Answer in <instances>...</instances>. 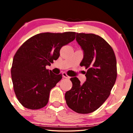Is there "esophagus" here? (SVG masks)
<instances>
[{"instance_id": "esophagus-1", "label": "esophagus", "mask_w": 133, "mask_h": 133, "mask_svg": "<svg viewBox=\"0 0 133 133\" xmlns=\"http://www.w3.org/2000/svg\"><path fill=\"white\" fill-rule=\"evenodd\" d=\"M62 76H63L64 78H67V79H69L70 78L68 74H67V73H65V72L62 73Z\"/></svg>"}]
</instances>
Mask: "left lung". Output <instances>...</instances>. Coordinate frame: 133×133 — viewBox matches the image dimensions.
I'll return each mask as SVG.
<instances>
[{
  "label": "left lung",
  "mask_w": 133,
  "mask_h": 133,
  "mask_svg": "<svg viewBox=\"0 0 133 133\" xmlns=\"http://www.w3.org/2000/svg\"><path fill=\"white\" fill-rule=\"evenodd\" d=\"M76 41L84 51L81 66L87 69L86 81L81 84L71 77V89L65 94L67 105L79 114L97 110L109 97L117 77V63L112 48L103 38L94 34L76 33Z\"/></svg>",
  "instance_id": "obj_1"
}]
</instances>
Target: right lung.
<instances>
[{
	"label": "right lung",
	"instance_id": "obj_1",
	"mask_svg": "<svg viewBox=\"0 0 133 133\" xmlns=\"http://www.w3.org/2000/svg\"><path fill=\"white\" fill-rule=\"evenodd\" d=\"M76 32H44L29 38L14 56L11 76L14 92L23 106L39 109L47 105L51 90L62 74L56 75L45 66L60 56L61 47L75 39Z\"/></svg>",
	"mask_w": 133,
	"mask_h": 133
}]
</instances>
